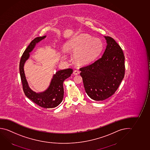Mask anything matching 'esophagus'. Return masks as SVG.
Listing matches in <instances>:
<instances>
[{
    "label": "esophagus",
    "mask_w": 150,
    "mask_h": 150,
    "mask_svg": "<svg viewBox=\"0 0 150 150\" xmlns=\"http://www.w3.org/2000/svg\"><path fill=\"white\" fill-rule=\"evenodd\" d=\"M79 70H77V69L74 70V71H73V74L74 75H79Z\"/></svg>",
    "instance_id": "1"
}]
</instances>
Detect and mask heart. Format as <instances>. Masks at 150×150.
<instances>
[{
	"label": "heart",
	"mask_w": 150,
	"mask_h": 150,
	"mask_svg": "<svg viewBox=\"0 0 150 150\" xmlns=\"http://www.w3.org/2000/svg\"><path fill=\"white\" fill-rule=\"evenodd\" d=\"M67 50L75 52L74 60L79 64L92 62L101 52L103 44L98 38L81 34L69 39L65 45Z\"/></svg>",
	"instance_id": "heart-1"
}]
</instances>
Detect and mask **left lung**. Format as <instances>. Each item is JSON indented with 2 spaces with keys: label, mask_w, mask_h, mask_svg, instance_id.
Listing matches in <instances>:
<instances>
[{
  "label": "left lung",
  "mask_w": 150,
  "mask_h": 150,
  "mask_svg": "<svg viewBox=\"0 0 150 150\" xmlns=\"http://www.w3.org/2000/svg\"><path fill=\"white\" fill-rule=\"evenodd\" d=\"M104 37L107 45L101 57L80 69L86 92L95 101H103L111 97L124 77L122 49L112 37Z\"/></svg>",
  "instance_id": "8db88e82"
}]
</instances>
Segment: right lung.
I'll use <instances>...</instances> for the list:
<instances>
[{"instance_id":"obj_1","label":"right lung","mask_w":150,"mask_h":150,"mask_svg":"<svg viewBox=\"0 0 150 150\" xmlns=\"http://www.w3.org/2000/svg\"><path fill=\"white\" fill-rule=\"evenodd\" d=\"M46 37V36L36 37L30 42L21 57L19 69L23 91L26 96L35 103L42 108H51L58 106L62 101L64 96L63 81L70 77L73 70L71 69H67L57 71L53 75V78L48 89L44 92L36 93L30 89L28 86L24 74V65L30 57L29 53L34 48L36 44Z\"/></svg>"}]
</instances>
